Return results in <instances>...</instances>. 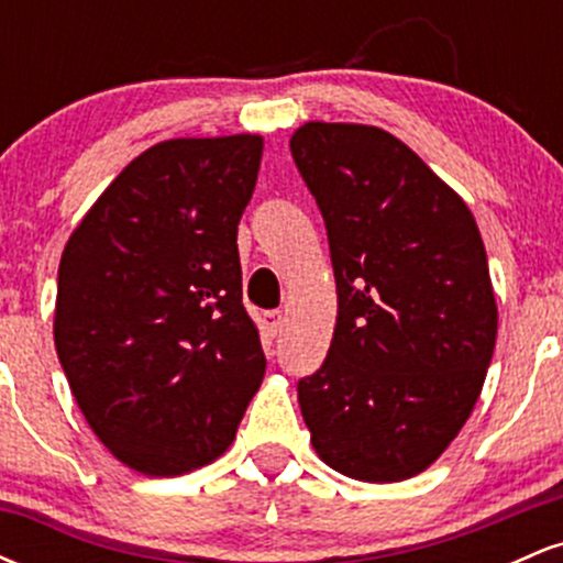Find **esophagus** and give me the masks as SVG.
I'll use <instances>...</instances> for the list:
<instances>
[{
	"instance_id": "esophagus-1",
	"label": "esophagus",
	"mask_w": 563,
	"mask_h": 563,
	"mask_svg": "<svg viewBox=\"0 0 563 563\" xmlns=\"http://www.w3.org/2000/svg\"><path fill=\"white\" fill-rule=\"evenodd\" d=\"M264 328H267L269 335H277L283 331V325H286V314L280 312V309H275V312H264Z\"/></svg>"
}]
</instances>
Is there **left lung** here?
<instances>
[{
  "instance_id": "8db88e82",
  "label": "left lung",
  "mask_w": 563,
  "mask_h": 563,
  "mask_svg": "<svg viewBox=\"0 0 563 563\" xmlns=\"http://www.w3.org/2000/svg\"><path fill=\"white\" fill-rule=\"evenodd\" d=\"M290 153L325 219L339 296L325 363L299 380L312 448L349 479H410L468 421L495 352L479 228L378 126L307 121Z\"/></svg>"
}]
</instances>
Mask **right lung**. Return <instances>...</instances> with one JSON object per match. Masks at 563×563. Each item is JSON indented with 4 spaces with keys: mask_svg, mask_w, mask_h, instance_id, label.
<instances>
[{
    "mask_svg": "<svg viewBox=\"0 0 563 563\" xmlns=\"http://www.w3.org/2000/svg\"><path fill=\"white\" fill-rule=\"evenodd\" d=\"M262 151L260 134L158 142L63 249L57 357L95 437L145 476L214 463L264 378L238 260Z\"/></svg>",
    "mask_w": 563,
    "mask_h": 563,
    "instance_id": "add662e5",
    "label": "right lung"
}]
</instances>
